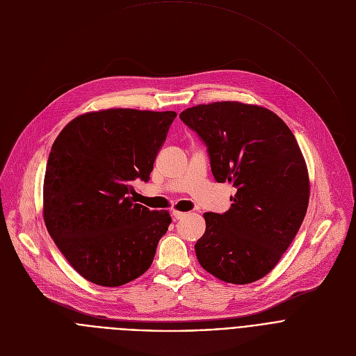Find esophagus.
Here are the masks:
<instances>
[{"mask_svg":"<svg viewBox=\"0 0 356 356\" xmlns=\"http://www.w3.org/2000/svg\"><path fill=\"white\" fill-rule=\"evenodd\" d=\"M185 215H186L185 212H179V211H172V216H174V219H175V220H178V219H182V218H184Z\"/></svg>","mask_w":356,"mask_h":356,"instance_id":"obj_1","label":"esophagus"}]
</instances>
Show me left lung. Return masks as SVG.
Segmentation results:
<instances>
[{
	"instance_id": "obj_1",
	"label": "left lung",
	"mask_w": 356,
	"mask_h": 356,
	"mask_svg": "<svg viewBox=\"0 0 356 356\" xmlns=\"http://www.w3.org/2000/svg\"><path fill=\"white\" fill-rule=\"evenodd\" d=\"M179 118L207 144L215 179L238 189L227 212L204 213L200 264L232 284L263 279L307 213L309 179L294 134L268 108L239 102L200 104Z\"/></svg>"
}]
</instances>
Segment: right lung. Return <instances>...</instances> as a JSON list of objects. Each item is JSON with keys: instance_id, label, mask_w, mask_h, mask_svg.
Wrapping results in <instances>:
<instances>
[{"instance_id": "1", "label": "right lung", "mask_w": 356, "mask_h": 356, "mask_svg": "<svg viewBox=\"0 0 356 356\" xmlns=\"http://www.w3.org/2000/svg\"><path fill=\"white\" fill-rule=\"evenodd\" d=\"M175 111L107 108L79 115L56 137L45 171L44 220L86 280L118 287L144 274L171 223L168 211L134 204Z\"/></svg>"}]
</instances>
